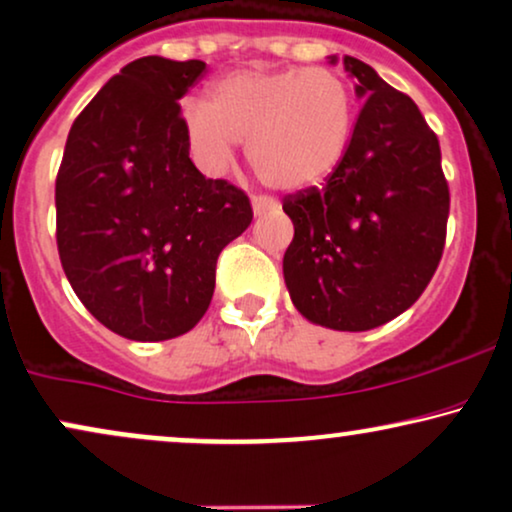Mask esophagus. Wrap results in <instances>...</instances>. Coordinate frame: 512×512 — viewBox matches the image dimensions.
Instances as JSON below:
<instances>
[{
  "mask_svg": "<svg viewBox=\"0 0 512 512\" xmlns=\"http://www.w3.org/2000/svg\"><path fill=\"white\" fill-rule=\"evenodd\" d=\"M274 210H278V203L274 198L252 196V215H255V217L267 215V212H274Z\"/></svg>",
  "mask_w": 512,
  "mask_h": 512,
  "instance_id": "34e87169",
  "label": "esophagus"
}]
</instances>
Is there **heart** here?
Here are the masks:
<instances>
[{"label": "heart", "mask_w": 512, "mask_h": 512, "mask_svg": "<svg viewBox=\"0 0 512 512\" xmlns=\"http://www.w3.org/2000/svg\"><path fill=\"white\" fill-rule=\"evenodd\" d=\"M181 125L210 172L226 170L241 141L264 184L302 191L345 160L354 96L331 68H243L215 82L208 103L186 101Z\"/></svg>", "instance_id": "heart-1"}]
</instances>
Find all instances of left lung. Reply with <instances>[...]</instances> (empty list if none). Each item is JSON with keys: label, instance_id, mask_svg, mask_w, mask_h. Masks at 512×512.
Listing matches in <instances>:
<instances>
[{"label": "left lung", "instance_id": "obj_1", "mask_svg": "<svg viewBox=\"0 0 512 512\" xmlns=\"http://www.w3.org/2000/svg\"><path fill=\"white\" fill-rule=\"evenodd\" d=\"M342 66L364 106L326 186L283 198L295 226L283 278L304 319L359 333L406 312L428 288L442 260L449 186L416 103L359 58Z\"/></svg>", "mask_w": 512, "mask_h": 512}]
</instances>
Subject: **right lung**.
I'll return each mask as SVG.
<instances>
[{
    "mask_svg": "<svg viewBox=\"0 0 512 512\" xmlns=\"http://www.w3.org/2000/svg\"><path fill=\"white\" fill-rule=\"evenodd\" d=\"M203 61L144 56L70 127L56 177V243L84 307L127 340L189 333L215 293L217 257L252 222L250 200L189 158L179 99Z\"/></svg>",
    "mask_w": 512,
    "mask_h": 512,
    "instance_id": "add662e5",
    "label": "right lung"
}]
</instances>
